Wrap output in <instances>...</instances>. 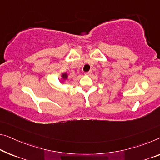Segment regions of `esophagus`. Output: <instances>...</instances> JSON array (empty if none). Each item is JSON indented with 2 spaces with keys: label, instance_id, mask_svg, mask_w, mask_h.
I'll use <instances>...</instances> for the list:
<instances>
[{
  "label": "esophagus",
  "instance_id": "1",
  "mask_svg": "<svg viewBox=\"0 0 160 160\" xmlns=\"http://www.w3.org/2000/svg\"><path fill=\"white\" fill-rule=\"evenodd\" d=\"M91 73H92V71H89V72H86L85 74H86V75H89V74H91Z\"/></svg>",
  "mask_w": 160,
  "mask_h": 160
}]
</instances>
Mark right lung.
Segmentation results:
<instances>
[{"mask_svg": "<svg viewBox=\"0 0 160 160\" xmlns=\"http://www.w3.org/2000/svg\"><path fill=\"white\" fill-rule=\"evenodd\" d=\"M61 77H62L63 80H66V79H67V78H68V75H67V73H63L62 74H61Z\"/></svg>", "mask_w": 160, "mask_h": 160, "instance_id": "add662e5", "label": "right lung"}]
</instances>
